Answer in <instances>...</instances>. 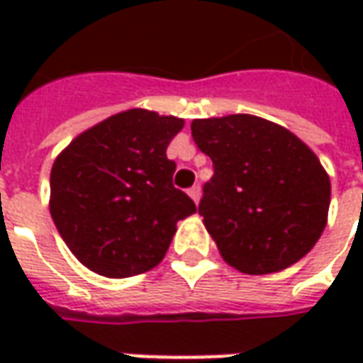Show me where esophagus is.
<instances>
[{
	"label": "esophagus",
	"mask_w": 363,
	"mask_h": 363,
	"mask_svg": "<svg viewBox=\"0 0 363 363\" xmlns=\"http://www.w3.org/2000/svg\"><path fill=\"white\" fill-rule=\"evenodd\" d=\"M188 196L196 203L200 202V196H202V189H200V186H194V188H189L188 189Z\"/></svg>",
	"instance_id": "esophagus-1"
}]
</instances>
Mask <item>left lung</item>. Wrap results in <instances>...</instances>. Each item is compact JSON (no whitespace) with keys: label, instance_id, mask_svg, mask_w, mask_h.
I'll use <instances>...</instances> for the list:
<instances>
[{"label":"left lung","instance_id":"obj_1","mask_svg":"<svg viewBox=\"0 0 363 363\" xmlns=\"http://www.w3.org/2000/svg\"><path fill=\"white\" fill-rule=\"evenodd\" d=\"M212 163L198 212L222 258L269 274L305 257L328 224L331 182L297 135L255 115L191 121Z\"/></svg>","mask_w":363,"mask_h":363}]
</instances>
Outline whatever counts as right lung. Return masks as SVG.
<instances>
[{
  "instance_id": "1",
  "label": "right lung",
  "mask_w": 363,
  "mask_h": 363,
  "mask_svg": "<svg viewBox=\"0 0 363 363\" xmlns=\"http://www.w3.org/2000/svg\"><path fill=\"white\" fill-rule=\"evenodd\" d=\"M184 119L129 108L82 131L50 172V214L92 272L127 279L160 264L196 203L174 188L169 141Z\"/></svg>"
}]
</instances>
